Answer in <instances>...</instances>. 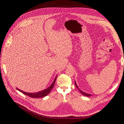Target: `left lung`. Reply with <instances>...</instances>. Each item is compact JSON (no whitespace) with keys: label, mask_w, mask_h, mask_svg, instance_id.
Returning a JSON list of instances; mask_svg holds the SVG:
<instances>
[{"label":"left lung","mask_w":124,"mask_h":124,"mask_svg":"<svg viewBox=\"0 0 124 124\" xmlns=\"http://www.w3.org/2000/svg\"><path fill=\"white\" fill-rule=\"evenodd\" d=\"M75 85L76 87L77 88H78V86H77V84H76V82H75ZM78 89L79 90V92L81 93V94H83V95H84L86 96H92V94H88V93H84L83 92H82V91H81V90H80L79 88H78Z\"/></svg>","instance_id":"obj_1"}]
</instances>
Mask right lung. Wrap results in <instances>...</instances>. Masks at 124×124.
<instances>
[{
	"mask_svg": "<svg viewBox=\"0 0 124 124\" xmlns=\"http://www.w3.org/2000/svg\"><path fill=\"white\" fill-rule=\"evenodd\" d=\"M56 78H57V76L56 77V78H55V80H54L53 83L51 84V85L48 88H47L46 89H45L43 91H41V92H38V93H25L23 92L22 90H21L20 89H19L18 88H16L18 90H19V92H21V93H23L25 95H28L29 96L32 97V98H41V97H45L46 95H47L50 92H51V90H52V89L53 88L54 84L55 82V81L56 80Z\"/></svg>",
	"mask_w": 124,
	"mask_h": 124,
	"instance_id": "obj_1",
	"label": "right lung"
}]
</instances>
